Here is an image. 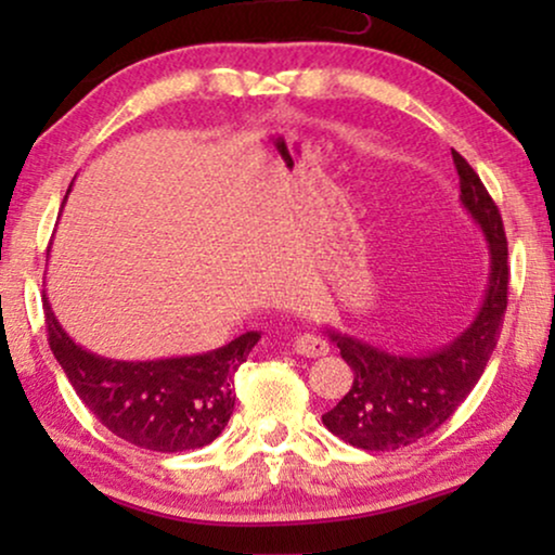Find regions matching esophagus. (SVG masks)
<instances>
[{"instance_id":"1","label":"esophagus","mask_w":555,"mask_h":555,"mask_svg":"<svg viewBox=\"0 0 555 555\" xmlns=\"http://www.w3.org/2000/svg\"><path fill=\"white\" fill-rule=\"evenodd\" d=\"M293 348H295V353L306 356V359H318V356L328 353V344H325L323 338L313 336V333H302V336L295 338Z\"/></svg>"}]
</instances>
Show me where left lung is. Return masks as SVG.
Wrapping results in <instances>:
<instances>
[{
  "mask_svg": "<svg viewBox=\"0 0 555 555\" xmlns=\"http://www.w3.org/2000/svg\"><path fill=\"white\" fill-rule=\"evenodd\" d=\"M460 173V202L480 224L490 253V275L475 321L450 344L420 356H399L348 333L325 328L353 369V384L323 424L344 442L389 452L442 427L480 382L507 308V240L503 217L473 166L452 151Z\"/></svg>",
  "mask_w": 555,
  "mask_h": 555,
  "instance_id": "left-lung-1",
  "label": "left lung"
}]
</instances>
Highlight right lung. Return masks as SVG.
Listing matches in <instances>:
<instances>
[{"instance_id":"right-lung-1","label":"right lung","mask_w":555,"mask_h":555,"mask_svg":"<svg viewBox=\"0 0 555 555\" xmlns=\"http://www.w3.org/2000/svg\"><path fill=\"white\" fill-rule=\"evenodd\" d=\"M48 340L67 382L98 422L128 444L186 452L222 435L234 409V371L260 333L247 331L217 351L158 361H113L67 336L42 295Z\"/></svg>"}]
</instances>
